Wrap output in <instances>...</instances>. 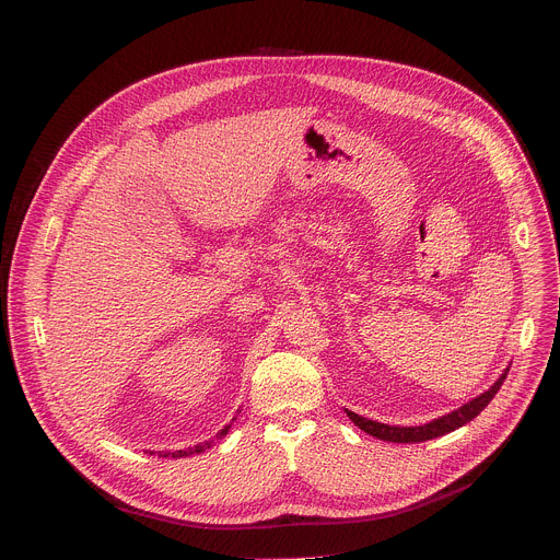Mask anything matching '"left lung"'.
Segmentation results:
<instances>
[{"label":"left lung","mask_w":560,"mask_h":560,"mask_svg":"<svg viewBox=\"0 0 560 560\" xmlns=\"http://www.w3.org/2000/svg\"><path fill=\"white\" fill-rule=\"evenodd\" d=\"M508 371H510V366L503 371L501 378H499L486 394H481L479 398L470 400V402L464 405L462 409H457V411H453V413H448V416H442L440 420H433V422H429V424H424V427H389V424H381V422H374V420H366V418H362V416H358V413H353V411H349V409H347V416H349V420H351L360 431H364V433H369V435H374V438H378V440H385V442L411 444V442L435 440V438L446 435V433H451V431H455V429L468 424L470 420H475V418L490 405V400L497 396V392L501 389V385H503V381H505V376H508Z\"/></svg>","instance_id":"8db88e82"}]
</instances>
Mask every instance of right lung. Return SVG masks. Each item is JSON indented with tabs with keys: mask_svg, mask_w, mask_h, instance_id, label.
<instances>
[{
	"mask_svg": "<svg viewBox=\"0 0 560 560\" xmlns=\"http://www.w3.org/2000/svg\"><path fill=\"white\" fill-rule=\"evenodd\" d=\"M226 431H229V427H226V429H224V431H222L220 435H224ZM209 446H211V442H207V444H200V446H196V448H189V451H175V453H168V455H171V457H184V455H194V453H202V451H205V448H209ZM164 457H166V455H164Z\"/></svg>",
	"mask_w": 560,
	"mask_h": 560,
	"instance_id": "add662e5",
	"label": "right lung"
}]
</instances>
